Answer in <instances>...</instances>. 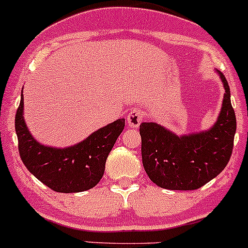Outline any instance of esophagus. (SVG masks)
I'll return each instance as SVG.
<instances>
[{
	"mask_svg": "<svg viewBox=\"0 0 248 248\" xmlns=\"http://www.w3.org/2000/svg\"><path fill=\"white\" fill-rule=\"evenodd\" d=\"M143 121V114L140 109L134 108L129 112V114L126 116V122L127 125L130 127H139V125L141 124Z\"/></svg>",
	"mask_w": 248,
	"mask_h": 248,
	"instance_id": "esophagus-1",
	"label": "esophagus"
}]
</instances>
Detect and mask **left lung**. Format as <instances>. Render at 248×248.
Returning <instances> with one entry per match:
<instances>
[{"label":"left lung","instance_id":"obj_1","mask_svg":"<svg viewBox=\"0 0 248 248\" xmlns=\"http://www.w3.org/2000/svg\"><path fill=\"white\" fill-rule=\"evenodd\" d=\"M217 121L211 129L197 134L178 135L156 123H142V162L148 177L167 190H197L217 177L231 159L236 118L231 103L228 82Z\"/></svg>","mask_w":248,"mask_h":248}]
</instances>
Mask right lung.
I'll return each mask as SVG.
<instances>
[{
	"mask_svg": "<svg viewBox=\"0 0 248 248\" xmlns=\"http://www.w3.org/2000/svg\"><path fill=\"white\" fill-rule=\"evenodd\" d=\"M15 114L19 153L27 170L56 192H82L103 178L109 152L125 126V119L100 127L82 142L67 148H53L35 141L24 119V98Z\"/></svg>",
	"mask_w": 248,
	"mask_h": 248,
	"instance_id": "right-lung-1",
	"label": "right lung"
}]
</instances>
